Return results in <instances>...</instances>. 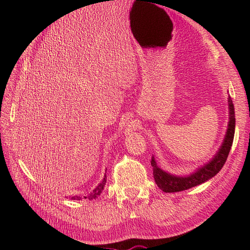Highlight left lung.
I'll list each match as a JSON object with an SVG mask.
<instances>
[{
	"instance_id": "obj_1",
	"label": "left lung",
	"mask_w": 250,
	"mask_h": 250,
	"mask_svg": "<svg viewBox=\"0 0 250 250\" xmlns=\"http://www.w3.org/2000/svg\"><path fill=\"white\" fill-rule=\"evenodd\" d=\"M229 118L228 129H226L225 137L220 148H219L214 157L209 162L204 164L198 169H196L194 172L188 174V175L179 176L164 171L157 165L154 156H152V158H151V166L153 168V176L157 187L161 190L166 193H175L188 190V188H191L193 187L206 183V181H208L211 177H214L222 169L226 160H228V156L232 145L234 127H236L234 108L230 97H229Z\"/></svg>"
}]
</instances>
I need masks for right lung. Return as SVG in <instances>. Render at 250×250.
Returning <instances> with one entry per match:
<instances>
[{"mask_svg":"<svg viewBox=\"0 0 250 250\" xmlns=\"http://www.w3.org/2000/svg\"><path fill=\"white\" fill-rule=\"evenodd\" d=\"M113 1V0H112ZM105 184H106V174H105L103 179L101 183L98 185L94 190L90 192L89 194L83 196V197H81V196H73V197H71V199H74V200H80V199H87V200H93V199H96L99 197V196L101 195L102 191L104 190V187H105Z\"/></svg>","mask_w":250,"mask_h":250,"instance_id":"right-lung-1","label":"right lung"}]
</instances>
